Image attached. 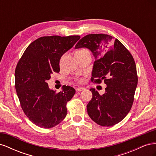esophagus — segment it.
<instances>
[{"label":"esophagus","instance_id":"esophagus-1","mask_svg":"<svg viewBox=\"0 0 156 156\" xmlns=\"http://www.w3.org/2000/svg\"><path fill=\"white\" fill-rule=\"evenodd\" d=\"M85 89L84 88V87H78V88H77V92H81V91H83V90H84Z\"/></svg>","mask_w":156,"mask_h":156}]
</instances>
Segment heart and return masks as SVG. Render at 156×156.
<instances>
[{"label": "heart", "instance_id": "heart-1", "mask_svg": "<svg viewBox=\"0 0 156 156\" xmlns=\"http://www.w3.org/2000/svg\"><path fill=\"white\" fill-rule=\"evenodd\" d=\"M88 51V50H87V49H81V50L77 51V52H78V53H80V52H84V51Z\"/></svg>", "mask_w": 156, "mask_h": 156}]
</instances>
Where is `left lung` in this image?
Here are the masks:
<instances>
[{
  "instance_id": "obj_1",
  "label": "left lung",
  "mask_w": 156,
  "mask_h": 156,
  "mask_svg": "<svg viewBox=\"0 0 156 156\" xmlns=\"http://www.w3.org/2000/svg\"><path fill=\"white\" fill-rule=\"evenodd\" d=\"M87 48L95 58L91 81L104 80L105 92L90 88L92 98L87 106L90 119L101 126H112L123 120L133 105L138 77L133 56L121 42L111 36H84L75 49Z\"/></svg>"
}]
</instances>
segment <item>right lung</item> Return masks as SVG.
<instances>
[{
	"label": "right lung",
	"mask_w": 156,
	"mask_h": 156,
	"mask_svg": "<svg viewBox=\"0 0 156 156\" xmlns=\"http://www.w3.org/2000/svg\"><path fill=\"white\" fill-rule=\"evenodd\" d=\"M80 39L79 36H44L27 47L17 64L16 89L23 112L33 124L51 128L66 116V103L75 93L64 85L56 93L47 81L60 72V60Z\"/></svg>",
	"instance_id": "1"
}]
</instances>
